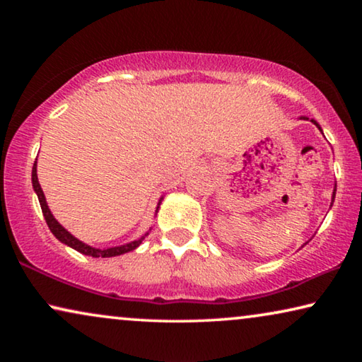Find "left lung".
<instances>
[{
    "mask_svg": "<svg viewBox=\"0 0 362 362\" xmlns=\"http://www.w3.org/2000/svg\"><path fill=\"white\" fill-rule=\"evenodd\" d=\"M311 121H313V122H315V124L317 126V129H320V131H321V127H320V124H317V122H316L315 119H311ZM334 198H335V188H334V194H332V203H334ZM332 203H330V206H332Z\"/></svg>",
    "mask_w": 362,
    "mask_h": 362,
    "instance_id": "left-lung-1",
    "label": "left lung"
}]
</instances>
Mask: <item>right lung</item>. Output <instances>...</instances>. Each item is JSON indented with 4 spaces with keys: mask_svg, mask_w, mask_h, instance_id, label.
Listing matches in <instances>:
<instances>
[{
    "mask_svg": "<svg viewBox=\"0 0 362 362\" xmlns=\"http://www.w3.org/2000/svg\"><path fill=\"white\" fill-rule=\"evenodd\" d=\"M32 183H33V189L35 193L38 194V199H40V204H41V211H42V216H45L46 218V223L49 226V230L52 231V235L57 238V240L60 243L66 244V246H70L71 249L78 250V252H81L84 255H89V257H116V255H121V254H126V252H131V250H134L136 247H139L140 244H142V241L145 240V236L148 235L146 233L145 236L139 238V240L132 241V243H127V244H122V246H116V247H107V249H95L93 246H89V244H86L83 241H79L78 238H75L71 235L70 231H66L62 225H60L56 218H54V216L51 214V211H49V206L46 203V198H45V193H42L41 189V185L38 182V174H36V161L33 164V170H32ZM163 198L159 199L158 203V207L159 204H161Z\"/></svg>",
    "mask_w": 362,
    "mask_h": 362,
    "instance_id": "obj_1",
    "label": "right lung"
}]
</instances>
